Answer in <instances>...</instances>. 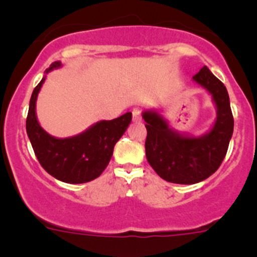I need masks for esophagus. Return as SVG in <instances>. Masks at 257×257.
Returning a JSON list of instances; mask_svg holds the SVG:
<instances>
[{"label": "esophagus", "instance_id": "esophagus-1", "mask_svg": "<svg viewBox=\"0 0 257 257\" xmlns=\"http://www.w3.org/2000/svg\"><path fill=\"white\" fill-rule=\"evenodd\" d=\"M132 114H133V120L139 121L142 119V108H138V107L134 108Z\"/></svg>", "mask_w": 257, "mask_h": 257}]
</instances>
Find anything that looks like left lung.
<instances>
[{"mask_svg":"<svg viewBox=\"0 0 257 257\" xmlns=\"http://www.w3.org/2000/svg\"><path fill=\"white\" fill-rule=\"evenodd\" d=\"M193 79L212 95L217 118L206 136H179L157 112H144L145 155L150 167L169 183L195 184L214 174L221 165L234 132V116L226 87L204 66Z\"/></svg>","mask_w":257,"mask_h":257,"instance_id":"left-lung-1","label":"left lung"}]
</instances>
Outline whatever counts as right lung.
<instances>
[{
  "instance_id": "right-lung-1",
  "label": "right lung",
  "mask_w": 257,
  "mask_h": 257,
  "mask_svg": "<svg viewBox=\"0 0 257 257\" xmlns=\"http://www.w3.org/2000/svg\"><path fill=\"white\" fill-rule=\"evenodd\" d=\"M59 66V62H54L46 72L48 73ZM43 82L45 77L33 89L26 119V131L38 162L48 174L64 183L80 184L94 180L109 164L114 145L128 128L132 113L113 120L98 121L79 136L57 139L41 128L36 116V99Z\"/></svg>"
}]
</instances>
